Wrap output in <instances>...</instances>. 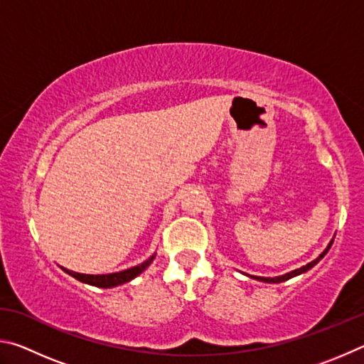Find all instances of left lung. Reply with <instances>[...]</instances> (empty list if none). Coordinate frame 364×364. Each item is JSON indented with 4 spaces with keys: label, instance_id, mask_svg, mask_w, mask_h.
<instances>
[{
    "label": "left lung",
    "instance_id": "1",
    "mask_svg": "<svg viewBox=\"0 0 364 364\" xmlns=\"http://www.w3.org/2000/svg\"><path fill=\"white\" fill-rule=\"evenodd\" d=\"M332 242H334V241H331V244L328 245V249H326V250L323 252V254L316 258V260L310 262L308 264H305V267H301V268H299V269H294V271H291V273H286V274H282V276H276V278H263V276H254V279L263 281V282H282V281H287V279L294 278V276H297V274H300V273H305V271H308L310 268L315 267V264H316L319 260H321V258H323L326 254H328V250L331 249Z\"/></svg>",
    "mask_w": 364,
    "mask_h": 364
}]
</instances>
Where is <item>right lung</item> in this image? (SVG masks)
Listing matches in <instances>:
<instances>
[{
  "label": "right lung",
  "instance_id": "add662e5",
  "mask_svg": "<svg viewBox=\"0 0 364 364\" xmlns=\"http://www.w3.org/2000/svg\"><path fill=\"white\" fill-rule=\"evenodd\" d=\"M154 260V255L149 258V260H146L144 263L138 264V267H133V268H128V269H123L119 271V273H110V274H82V273H75V271H70V269H65L63 268L67 274L73 276V278L85 282V284H91V286H96V287H114V286H120V284H125V282L132 281L133 278H136L138 274L143 273V271L149 267Z\"/></svg>",
  "mask_w": 364,
  "mask_h": 364
}]
</instances>
